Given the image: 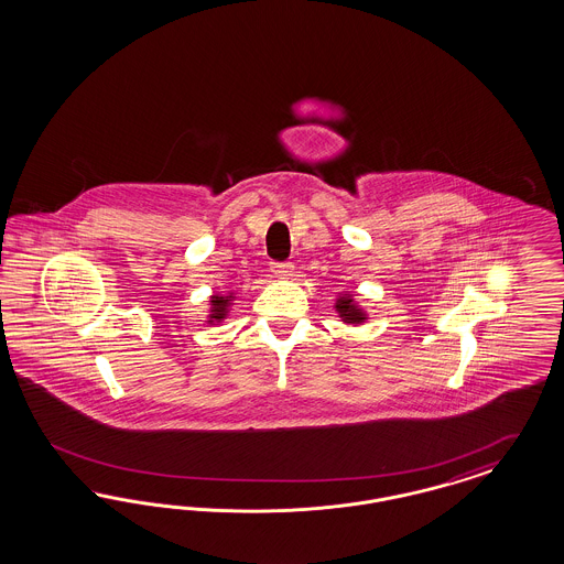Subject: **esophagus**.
Returning a JSON list of instances; mask_svg holds the SVG:
<instances>
[{
  "label": "esophagus",
  "mask_w": 564,
  "mask_h": 564,
  "mask_svg": "<svg viewBox=\"0 0 564 564\" xmlns=\"http://www.w3.org/2000/svg\"><path fill=\"white\" fill-rule=\"evenodd\" d=\"M271 271L274 276L288 279V276H292L293 264L292 262H271Z\"/></svg>",
  "instance_id": "1"
}]
</instances>
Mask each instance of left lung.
I'll return each mask as SVG.
<instances>
[{"mask_svg":"<svg viewBox=\"0 0 564 564\" xmlns=\"http://www.w3.org/2000/svg\"><path fill=\"white\" fill-rule=\"evenodd\" d=\"M337 311L344 316L346 323H360V321H365V314L358 311L356 306H351V297H339Z\"/></svg>","mask_w":564,"mask_h":564,"instance_id":"obj_1","label":"left lung"}]
</instances>
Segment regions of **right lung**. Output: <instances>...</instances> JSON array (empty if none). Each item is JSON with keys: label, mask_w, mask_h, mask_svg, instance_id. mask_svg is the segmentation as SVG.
<instances>
[{"label": "right lung", "mask_w": 564, "mask_h": 564, "mask_svg": "<svg viewBox=\"0 0 564 564\" xmlns=\"http://www.w3.org/2000/svg\"><path fill=\"white\" fill-rule=\"evenodd\" d=\"M227 304H229V300H225V297H213V318H223L225 316V312H227Z\"/></svg>", "instance_id": "obj_1"}]
</instances>
